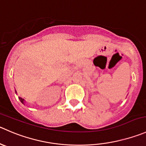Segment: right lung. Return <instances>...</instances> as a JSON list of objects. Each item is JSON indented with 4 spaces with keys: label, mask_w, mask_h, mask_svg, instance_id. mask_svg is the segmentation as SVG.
<instances>
[{
    "label": "right lung",
    "mask_w": 146,
    "mask_h": 146,
    "mask_svg": "<svg viewBox=\"0 0 146 146\" xmlns=\"http://www.w3.org/2000/svg\"><path fill=\"white\" fill-rule=\"evenodd\" d=\"M15 93H17L16 90H15ZM18 99H19V100H20V101H21V103H23V104H24V105H25V100H24L23 98H21V97H18Z\"/></svg>",
    "instance_id": "add662e5"
}]
</instances>
